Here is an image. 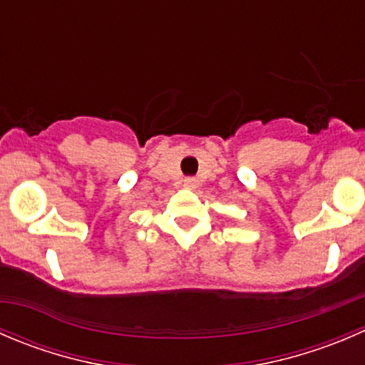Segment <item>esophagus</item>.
<instances>
[{
	"mask_svg": "<svg viewBox=\"0 0 365 365\" xmlns=\"http://www.w3.org/2000/svg\"><path fill=\"white\" fill-rule=\"evenodd\" d=\"M183 187H187V189H194V187H196V180L185 178V180H183Z\"/></svg>",
	"mask_w": 365,
	"mask_h": 365,
	"instance_id": "34e87169",
	"label": "esophagus"
}]
</instances>
